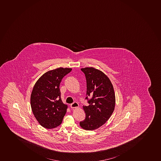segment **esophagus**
Returning <instances> with one entry per match:
<instances>
[{
  "label": "esophagus",
  "mask_w": 161,
  "mask_h": 161,
  "mask_svg": "<svg viewBox=\"0 0 161 161\" xmlns=\"http://www.w3.org/2000/svg\"><path fill=\"white\" fill-rule=\"evenodd\" d=\"M79 106V105H78V103L76 102H74L73 103H72L71 105H70V107L71 108H76L77 107H78Z\"/></svg>",
  "instance_id": "34e87169"
}]
</instances>
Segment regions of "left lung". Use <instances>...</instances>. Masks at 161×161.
<instances>
[{
	"label": "left lung",
	"instance_id": "1",
	"mask_svg": "<svg viewBox=\"0 0 161 161\" xmlns=\"http://www.w3.org/2000/svg\"><path fill=\"white\" fill-rule=\"evenodd\" d=\"M81 70L86 77L85 99L89 105L83 106L86 117L80 125L84 129L94 130L104 125L114 111V89L109 78L102 71L93 67L83 68Z\"/></svg>",
	"mask_w": 161,
	"mask_h": 161
}]
</instances>
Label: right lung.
Here are the masks:
<instances>
[{
  "mask_svg": "<svg viewBox=\"0 0 161 161\" xmlns=\"http://www.w3.org/2000/svg\"><path fill=\"white\" fill-rule=\"evenodd\" d=\"M72 69L59 67L44 74L35 84L31 95V107L35 118L44 128L61 125L67 108L61 98L59 85Z\"/></svg>",
  "mask_w": 161,
  "mask_h": 161,
  "instance_id": "1",
  "label": "right lung"
}]
</instances>
